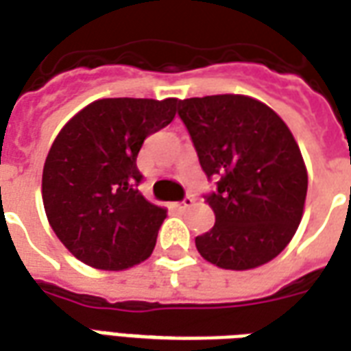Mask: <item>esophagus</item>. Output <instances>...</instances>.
Returning a JSON list of instances; mask_svg holds the SVG:
<instances>
[{"mask_svg": "<svg viewBox=\"0 0 351 351\" xmlns=\"http://www.w3.org/2000/svg\"><path fill=\"white\" fill-rule=\"evenodd\" d=\"M193 204H194V196L193 194H186L183 200L176 202V207L181 209V211H185V209H189V207H193Z\"/></svg>", "mask_w": 351, "mask_h": 351, "instance_id": "obj_1", "label": "esophagus"}]
</instances>
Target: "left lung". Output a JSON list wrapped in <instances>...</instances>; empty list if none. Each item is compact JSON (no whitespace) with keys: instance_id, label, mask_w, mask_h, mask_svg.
<instances>
[{"instance_id":"8db88e82","label":"left lung","mask_w":351,"mask_h":351,"mask_svg":"<svg viewBox=\"0 0 351 351\" xmlns=\"http://www.w3.org/2000/svg\"><path fill=\"white\" fill-rule=\"evenodd\" d=\"M207 179L215 226L196 249L222 269L245 271L278 256L295 234L306 198V168L286 123L245 95L179 101Z\"/></svg>"}]
</instances>
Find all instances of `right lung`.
I'll return each mask as SVG.
<instances>
[{"mask_svg":"<svg viewBox=\"0 0 351 351\" xmlns=\"http://www.w3.org/2000/svg\"><path fill=\"white\" fill-rule=\"evenodd\" d=\"M178 99H101L60 130L43 170L50 226L80 262L129 269L151 256L166 209L145 200L138 151L176 117Z\"/></svg>","mask_w":351,"mask_h":351,"instance_id":"obj_1","label":"right lung"}]
</instances>
